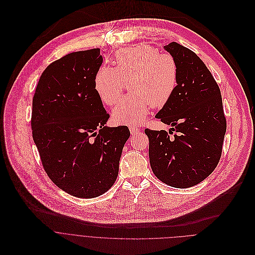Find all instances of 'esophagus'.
<instances>
[{
	"label": "esophagus",
	"mask_w": 255,
	"mask_h": 255,
	"mask_svg": "<svg viewBox=\"0 0 255 255\" xmlns=\"http://www.w3.org/2000/svg\"><path fill=\"white\" fill-rule=\"evenodd\" d=\"M129 130H130V133H131L132 135L137 134V133H139V131H140V129H139V128H134V127H130V128H129Z\"/></svg>",
	"instance_id": "1"
}]
</instances>
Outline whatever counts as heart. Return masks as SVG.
Returning <instances> with one entry per match:
<instances>
[{
	"mask_svg": "<svg viewBox=\"0 0 255 255\" xmlns=\"http://www.w3.org/2000/svg\"><path fill=\"white\" fill-rule=\"evenodd\" d=\"M130 82L132 94L125 96L113 111L114 121L139 126L151 107L163 108L173 97L179 82L176 59L146 44L120 50L116 67H103L94 79L95 90L104 104L115 105Z\"/></svg>",
	"mask_w": 255,
	"mask_h": 255,
	"instance_id": "b5f03b06",
	"label": "heart"
}]
</instances>
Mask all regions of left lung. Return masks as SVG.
<instances>
[{
	"label": "left lung",
	"instance_id": "left-lung-1",
	"mask_svg": "<svg viewBox=\"0 0 255 255\" xmlns=\"http://www.w3.org/2000/svg\"><path fill=\"white\" fill-rule=\"evenodd\" d=\"M179 66L176 92L156 118L171 126L166 130L144 129L150 168L175 188H189L205 180L217 167L226 119L219 86L209 69L190 49L172 42L164 46Z\"/></svg>",
	"mask_w": 255,
	"mask_h": 255
}]
</instances>
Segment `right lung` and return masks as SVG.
I'll return each mask as SVG.
<instances>
[{
	"label": "right lung",
	"mask_w": 255,
	"mask_h": 255,
	"mask_svg": "<svg viewBox=\"0 0 255 255\" xmlns=\"http://www.w3.org/2000/svg\"><path fill=\"white\" fill-rule=\"evenodd\" d=\"M100 49L69 53L43 71L32 103V134L43 168L58 188L95 198L115 184L128 127H106L110 115L94 79Z\"/></svg>",
	"instance_id": "add662e5"
}]
</instances>
